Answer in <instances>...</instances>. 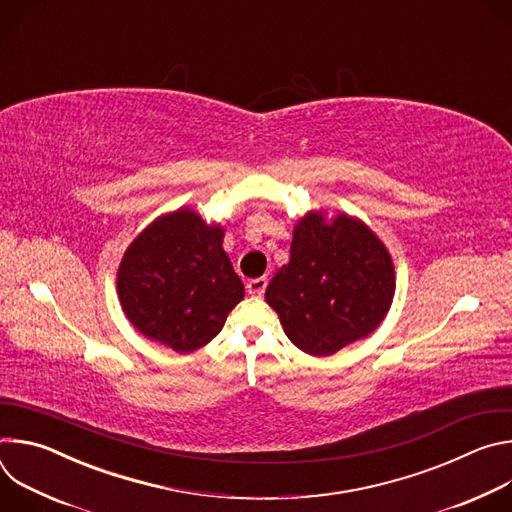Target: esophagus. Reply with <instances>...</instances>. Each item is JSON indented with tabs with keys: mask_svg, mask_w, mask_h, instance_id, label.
<instances>
[{
	"mask_svg": "<svg viewBox=\"0 0 512 512\" xmlns=\"http://www.w3.org/2000/svg\"><path fill=\"white\" fill-rule=\"evenodd\" d=\"M267 287V277H257L247 281V294L249 296H263V291Z\"/></svg>",
	"mask_w": 512,
	"mask_h": 512,
	"instance_id": "1",
	"label": "esophagus"
}]
</instances>
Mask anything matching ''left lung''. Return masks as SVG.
<instances>
[{
    "label": "left lung",
    "instance_id": "8db88e82",
    "mask_svg": "<svg viewBox=\"0 0 512 512\" xmlns=\"http://www.w3.org/2000/svg\"><path fill=\"white\" fill-rule=\"evenodd\" d=\"M289 255L265 300L300 350L330 356L383 322L395 294V269L367 225L348 214L328 225L320 212H308L294 229Z\"/></svg>",
    "mask_w": 512,
    "mask_h": 512
}]
</instances>
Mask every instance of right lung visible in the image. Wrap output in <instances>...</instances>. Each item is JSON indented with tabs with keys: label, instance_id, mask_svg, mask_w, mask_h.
<instances>
[{
	"label": "right lung",
	"instance_id": "add662e5",
	"mask_svg": "<svg viewBox=\"0 0 512 512\" xmlns=\"http://www.w3.org/2000/svg\"><path fill=\"white\" fill-rule=\"evenodd\" d=\"M223 229L180 208L160 216L123 255L117 294L129 322L176 352L223 330L245 287L223 249Z\"/></svg>",
	"mask_w": 512,
	"mask_h": 512
}]
</instances>
